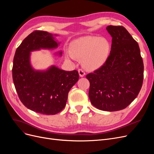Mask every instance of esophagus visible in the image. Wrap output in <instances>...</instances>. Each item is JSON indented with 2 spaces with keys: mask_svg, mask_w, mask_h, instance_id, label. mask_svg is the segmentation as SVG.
Wrapping results in <instances>:
<instances>
[{
  "mask_svg": "<svg viewBox=\"0 0 154 154\" xmlns=\"http://www.w3.org/2000/svg\"><path fill=\"white\" fill-rule=\"evenodd\" d=\"M78 72H79V75H80V77H83L85 75V72L84 71V70H83L82 68L78 69Z\"/></svg>",
  "mask_w": 154,
  "mask_h": 154,
  "instance_id": "34e87169",
  "label": "esophagus"
}]
</instances>
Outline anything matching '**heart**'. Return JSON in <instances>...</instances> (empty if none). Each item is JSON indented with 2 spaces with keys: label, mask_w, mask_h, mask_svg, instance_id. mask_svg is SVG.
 I'll return each mask as SVG.
<instances>
[{
  "label": "heart",
  "mask_w": 154,
  "mask_h": 154,
  "mask_svg": "<svg viewBox=\"0 0 154 154\" xmlns=\"http://www.w3.org/2000/svg\"><path fill=\"white\" fill-rule=\"evenodd\" d=\"M109 44L105 39L96 36H83L74 40L68 56L72 59L83 58L85 67L100 68L106 62L109 54Z\"/></svg>",
  "instance_id": "b5f03b06"
}]
</instances>
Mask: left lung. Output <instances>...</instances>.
Listing matches in <instances>:
<instances>
[{"label":"left lung","mask_w":154,"mask_h":154,"mask_svg":"<svg viewBox=\"0 0 154 154\" xmlns=\"http://www.w3.org/2000/svg\"><path fill=\"white\" fill-rule=\"evenodd\" d=\"M112 36L110 55L99 69L87 74L91 103L104 111H118L136 98L143 82L144 65L140 49L123 26H109Z\"/></svg>","instance_id":"obj_1"}]
</instances>
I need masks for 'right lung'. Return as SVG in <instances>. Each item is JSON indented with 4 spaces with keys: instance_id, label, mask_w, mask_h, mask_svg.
Returning <instances> with one entry per match:
<instances>
[{
    "instance_id": "1",
    "label": "right lung",
    "mask_w": 154,
    "mask_h": 154,
    "mask_svg": "<svg viewBox=\"0 0 154 154\" xmlns=\"http://www.w3.org/2000/svg\"><path fill=\"white\" fill-rule=\"evenodd\" d=\"M58 44L53 35L36 30L22 41L13 58V80L18 97L27 109L37 113L54 115L62 111L70 89L79 79L76 70L66 71L51 66L40 71L31 67L30 52L54 49Z\"/></svg>"
}]
</instances>
